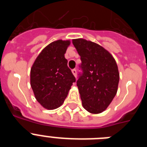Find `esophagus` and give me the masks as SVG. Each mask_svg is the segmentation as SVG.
Segmentation results:
<instances>
[{
    "label": "esophagus",
    "mask_w": 147,
    "mask_h": 147,
    "mask_svg": "<svg viewBox=\"0 0 147 147\" xmlns=\"http://www.w3.org/2000/svg\"><path fill=\"white\" fill-rule=\"evenodd\" d=\"M72 73H73V74H74V76L75 77H76V69H73L72 70Z\"/></svg>",
    "instance_id": "1"
}]
</instances>
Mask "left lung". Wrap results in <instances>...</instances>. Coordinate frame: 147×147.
<instances>
[{
	"label": "left lung",
	"instance_id": "obj_1",
	"mask_svg": "<svg viewBox=\"0 0 147 147\" xmlns=\"http://www.w3.org/2000/svg\"><path fill=\"white\" fill-rule=\"evenodd\" d=\"M80 56L82 75L76 82L83 107L90 113L105 111L116 95L119 82L118 66L112 54L96 42L72 40Z\"/></svg>",
	"mask_w": 147,
	"mask_h": 147
}]
</instances>
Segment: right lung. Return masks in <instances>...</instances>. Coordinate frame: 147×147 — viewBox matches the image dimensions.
Here are the masks:
<instances>
[{"label": "right lung", "mask_w": 147, "mask_h": 147, "mask_svg": "<svg viewBox=\"0 0 147 147\" xmlns=\"http://www.w3.org/2000/svg\"><path fill=\"white\" fill-rule=\"evenodd\" d=\"M70 44V40L51 42L37 56L31 68L30 83L34 96L47 110L60 107L76 82L65 58Z\"/></svg>", "instance_id": "obj_1"}]
</instances>
